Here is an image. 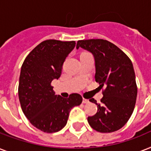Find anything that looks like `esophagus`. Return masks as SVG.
Instances as JSON below:
<instances>
[{
	"instance_id": "obj_1",
	"label": "esophagus",
	"mask_w": 151,
	"mask_h": 151,
	"mask_svg": "<svg viewBox=\"0 0 151 151\" xmlns=\"http://www.w3.org/2000/svg\"><path fill=\"white\" fill-rule=\"evenodd\" d=\"M82 103H89V100H88V99H84V98H83Z\"/></svg>"
}]
</instances>
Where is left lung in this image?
<instances>
[{"instance_id":"obj_1","label":"left lung","mask_w":151,"mask_h":151,"mask_svg":"<svg viewBox=\"0 0 151 151\" xmlns=\"http://www.w3.org/2000/svg\"><path fill=\"white\" fill-rule=\"evenodd\" d=\"M82 48L92 53L96 63V81L105 87L103 97L94 116L88 117L90 126L99 132L119 130L131 117L136 105L137 86L132 63L118 47L103 39L81 40L77 49Z\"/></svg>"}]
</instances>
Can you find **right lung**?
I'll return each instance as SVG.
<instances>
[{"instance_id":"obj_1","label":"right lung","mask_w":151,"mask_h":151,"mask_svg":"<svg viewBox=\"0 0 151 151\" xmlns=\"http://www.w3.org/2000/svg\"><path fill=\"white\" fill-rule=\"evenodd\" d=\"M75 45L73 41H42L29 52L21 67L18 92L22 112L44 132L60 131L66 124L71 109L82 102L78 93L69 98L55 95L51 85L60 77L63 64Z\"/></svg>"}]
</instances>
